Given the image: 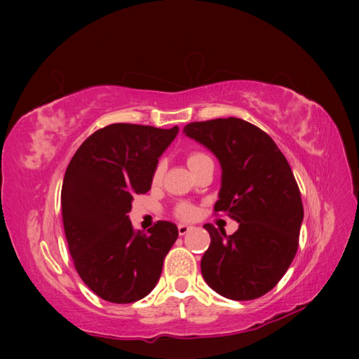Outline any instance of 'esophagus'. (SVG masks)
I'll use <instances>...</instances> for the list:
<instances>
[{"mask_svg":"<svg viewBox=\"0 0 359 359\" xmlns=\"http://www.w3.org/2000/svg\"><path fill=\"white\" fill-rule=\"evenodd\" d=\"M177 228H179V234H180V236H184V234H187L189 230H191L193 226H191V225H188V224H179V226H177Z\"/></svg>","mask_w":359,"mask_h":359,"instance_id":"esophagus-1","label":"esophagus"}]
</instances>
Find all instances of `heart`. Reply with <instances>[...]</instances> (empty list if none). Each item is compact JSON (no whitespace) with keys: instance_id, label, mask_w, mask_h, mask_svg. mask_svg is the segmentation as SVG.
<instances>
[{"instance_id":"b5f03b06","label":"heart","mask_w":359,"mask_h":359,"mask_svg":"<svg viewBox=\"0 0 359 359\" xmlns=\"http://www.w3.org/2000/svg\"><path fill=\"white\" fill-rule=\"evenodd\" d=\"M202 157H205V156L203 154H191L188 158V165L189 166L194 165L197 160H201ZM162 174H163V165H158L154 171V182H158L160 179H162ZM177 212L182 217H189L193 215V208L189 207V205H180V207L177 208Z\"/></svg>"}]
</instances>
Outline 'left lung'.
<instances>
[{
  "instance_id": "1",
  "label": "left lung",
  "mask_w": 359,
  "mask_h": 359,
  "mask_svg": "<svg viewBox=\"0 0 359 359\" xmlns=\"http://www.w3.org/2000/svg\"><path fill=\"white\" fill-rule=\"evenodd\" d=\"M184 134L219 160L215 211L239 224L231 236L203 226L211 243L201 261L202 276L228 299H256L278 284L297 250L304 208L292 168L269 134L242 118L193 121Z\"/></svg>"
}]
</instances>
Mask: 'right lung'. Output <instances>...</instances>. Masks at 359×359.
I'll return each instance as SVG.
<instances>
[{
    "mask_svg": "<svg viewBox=\"0 0 359 359\" xmlns=\"http://www.w3.org/2000/svg\"><path fill=\"white\" fill-rule=\"evenodd\" d=\"M179 126L114 123L81 143L67 165L62 211L67 245L83 282L114 304L142 299L157 285L163 259L179 236L175 224L135 231L128 212L151 189L158 158Z\"/></svg>",
    "mask_w": 359,
    "mask_h": 359,
    "instance_id": "add662e5",
    "label": "right lung"
}]
</instances>
